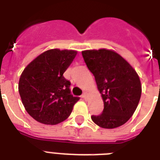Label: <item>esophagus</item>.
<instances>
[{
  "mask_svg": "<svg viewBox=\"0 0 160 160\" xmlns=\"http://www.w3.org/2000/svg\"><path fill=\"white\" fill-rule=\"evenodd\" d=\"M88 97V93L87 92H84L82 95V98H84L85 100H86V98Z\"/></svg>",
  "mask_w": 160,
  "mask_h": 160,
  "instance_id": "1",
  "label": "esophagus"
}]
</instances>
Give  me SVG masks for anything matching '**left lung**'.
Masks as SVG:
<instances>
[{
    "instance_id": "1",
    "label": "left lung",
    "mask_w": 160,
    "mask_h": 160,
    "mask_svg": "<svg viewBox=\"0 0 160 160\" xmlns=\"http://www.w3.org/2000/svg\"><path fill=\"white\" fill-rule=\"evenodd\" d=\"M88 69L95 76L104 110L91 119L104 129H114L125 124L134 114L141 96V82L132 65L112 50L82 51Z\"/></svg>"
}]
</instances>
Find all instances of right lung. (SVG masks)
<instances>
[{
    "mask_svg": "<svg viewBox=\"0 0 160 160\" xmlns=\"http://www.w3.org/2000/svg\"><path fill=\"white\" fill-rule=\"evenodd\" d=\"M77 55L74 50L51 49L27 65L18 90L25 109L44 124H57L70 116L80 98L70 95V82L63 74Z\"/></svg>",
    "mask_w": 160,
    "mask_h": 160,
    "instance_id": "obj_1",
    "label": "right lung"
}]
</instances>
